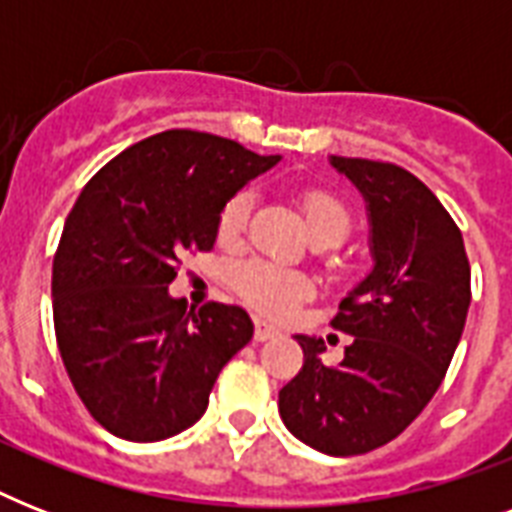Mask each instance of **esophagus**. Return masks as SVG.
Listing matches in <instances>:
<instances>
[{
  "label": "esophagus",
  "mask_w": 512,
  "mask_h": 512,
  "mask_svg": "<svg viewBox=\"0 0 512 512\" xmlns=\"http://www.w3.org/2000/svg\"><path fill=\"white\" fill-rule=\"evenodd\" d=\"M279 327H273L271 321H263V319H257L255 321V340L257 342H268L273 340V337H279Z\"/></svg>",
  "instance_id": "esophagus-1"
}]
</instances>
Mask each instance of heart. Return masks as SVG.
Segmentation results:
<instances>
[{"label": "heart", "mask_w": 512, "mask_h": 512, "mask_svg": "<svg viewBox=\"0 0 512 512\" xmlns=\"http://www.w3.org/2000/svg\"><path fill=\"white\" fill-rule=\"evenodd\" d=\"M252 204H255L252 191H239L231 196L217 220V239L223 244H236L241 233L247 231ZM305 223L316 244L335 247L348 236L350 212L332 193L311 191L305 193ZM233 281L247 303L271 316H287L303 297L311 295V281L305 279L303 273L265 263V260H249L239 265L233 273Z\"/></svg>", "instance_id": "obj_1"}]
</instances>
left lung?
I'll list each match as a JSON object with an SVG mask.
<instances>
[{
    "label": "left lung",
    "mask_w": 512,
    "mask_h": 512,
    "mask_svg": "<svg viewBox=\"0 0 512 512\" xmlns=\"http://www.w3.org/2000/svg\"><path fill=\"white\" fill-rule=\"evenodd\" d=\"M329 164L364 196L374 265L332 319L353 337L340 364L321 361V337L295 335L305 361L279 390V414L316 452L353 457L404 433L436 396L468 319L470 263L460 228L412 172Z\"/></svg>",
    "instance_id": "left-lung-1"
}]
</instances>
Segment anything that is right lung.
I'll use <instances>...</instances> for the list:
<instances>
[{"label": "right lung", "mask_w": 512, "mask_h": 512, "mask_svg": "<svg viewBox=\"0 0 512 512\" xmlns=\"http://www.w3.org/2000/svg\"><path fill=\"white\" fill-rule=\"evenodd\" d=\"M279 162L167 130L84 185L52 260V316L68 377L108 433L151 444L207 412L217 374L255 327L239 305L193 311L170 284L183 252L215 247L228 199Z\"/></svg>", "instance_id": "add662e5"}]
</instances>
